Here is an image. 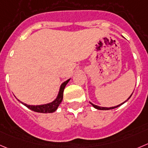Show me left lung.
I'll return each mask as SVG.
<instances>
[{
	"mask_svg": "<svg viewBox=\"0 0 148 148\" xmlns=\"http://www.w3.org/2000/svg\"><path fill=\"white\" fill-rule=\"evenodd\" d=\"M132 94H133V92H132ZM132 94H131V95H130V97H129L128 98V99H126V101H124V102H122L121 104H120V105H116V106H114V107H110V108H105V107H100V106H98V105H94V104L91 103V102H90V104H91V105H92V106L94 107V108H96V109H97V110H112V109H114V108H118V107H120L121 105H123V104H124L125 102H127V101L129 100V99H130V97H132Z\"/></svg>",
	"mask_w": 148,
	"mask_h": 148,
	"instance_id": "1",
	"label": "left lung"
}]
</instances>
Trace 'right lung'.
Masks as SVG:
<instances>
[{
    "instance_id": "add662e5",
    "label": "right lung",
    "mask_w": 148,
    "mask_h": 148,
    "mask_svg": "<svg viewBox=\"0 0 148 148\" xmlns=\"http://www.w3.org/2000/svg\"><path fill=\"white\" fill-rule=\"evenodd\" d=\"M70 79L67 80L66 81L63 82L61 84L60 87V89H59L58 94H57V97L54 99V101H52L51 102H49V103L43 104V105H27V104L22 102L21 101H19L18 99V101L21 102L22 105H24L25 106H26L27 108L30 109L31 110L35 111V112H41V113H51V112H55L57 110L58 107L60 106V103L62 102L63 99V92H64V89L65 88L66 85L68 84V82L70 81Z\"/></svg>"
}]
</instances>
